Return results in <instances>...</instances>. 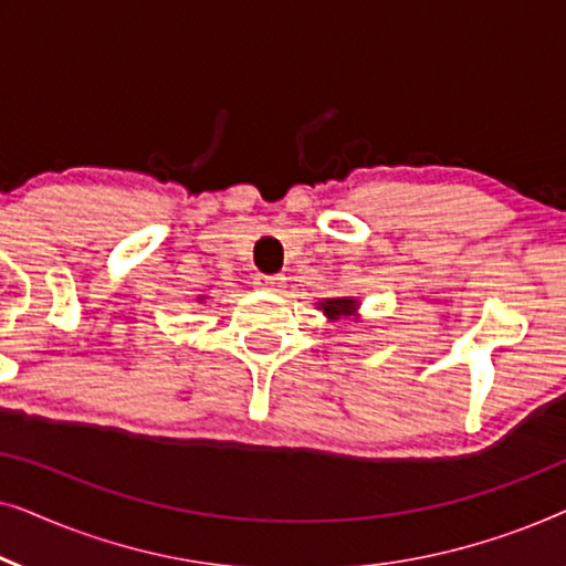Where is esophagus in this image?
I'll return each instance as SVG.
<instances>
[{"label":"esophagus","mask_w":566,"mask_h":566,"mask_svg":"<svg viewBox=\"0 0 566 566\" xmlns=\"http://www.w3.org/2000/svg\"><path fill=\"white\" fill-rule=\"evenodd\" d=\"M254 285L260 291H270V293H281L285 289V277L283 275H258L254 277Z\"/></svg>","instance_id":"34e87169"}]
</instances>
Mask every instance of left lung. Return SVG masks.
Segmentation results:
<instances>
[{
    "mask_svg": "<svg viewBox=\"0 0 566 566\" xmlns=\"http://www.w3.org/2000/svg\"><path fill=\"white\" fill-rule=\"evenodd\" d=\"M324 314L332 316V319H339V316H350L355 312V301L353 298H329L322 304Z\"/></svg>",
    "mask_w": 566,
    "mask_h": 566,
    "instance_id": "8db88e82",
    "label": "left lung"
}]
</instances>
